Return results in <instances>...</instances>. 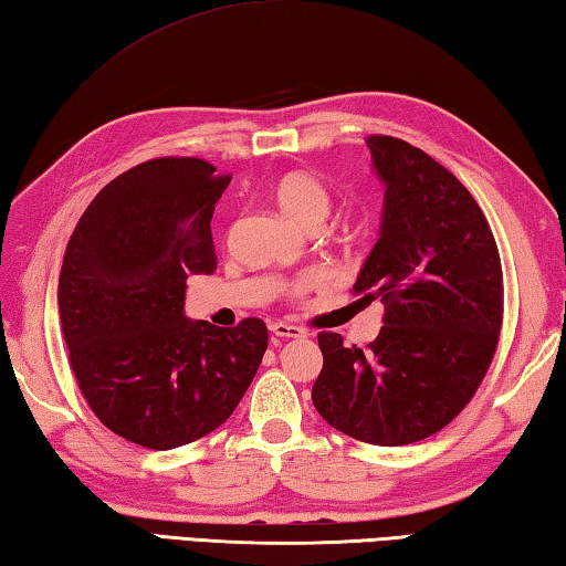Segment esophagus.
Instances as JSON below:
<instances>
[{"label": "esophagus", "mask_w": 566, "mask_h": 566, "mask_svg": "<svg viewBox=\"0 0 566 566\" xmlns=\"http://www.w3.org/2000/svg\"><path fill=\"white\" fill-rule=\"evenodd\" d=\"M270 332L274 336H280V338H304L306 336L302 326H294V324H286V322H272Z\"/></svg>", "instance_id": "1"}]
</instances>
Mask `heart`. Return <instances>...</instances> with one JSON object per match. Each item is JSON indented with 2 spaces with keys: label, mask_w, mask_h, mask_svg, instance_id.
Returning a JSON list of instances; mask_svg holds the SVG:
<instances>
[{
  "label": "heart",
  "mask_w": 566,
  "mask_h": 566,
  "mask_svg": "<svg viewBox=\"0 0 566 566\" xmlns=\"http://www.w3.org/2000/svg\"><path fill=\"white\" fill-rule=\"evenodd\" d=\"M272 200L276 205V210H280L292 224H296V228H304V224H310L314 220H324V214L328 212L326 185L310 170L284 172V176L272 185ZM332 276V272L318 266V270L306 272L300 280H294L290 284V294L302 296L316 290V286L326 284Z\"/></svg>",
  "instance_id": "heart-1"
}]
</instances>
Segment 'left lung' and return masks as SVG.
Masks as SVG:
<instances>
[{
  "label": "left lung",
  "instance_id": "obj_1",
  "mask_svg": "<svg viewBox=\"0 0 566 566\" xmlns=\"http://www.w3.org/2000/svg\"><path fill=\"white\" fill-rule=\"evenodd\" d=\"M384 182L381 234L354 284L384 304L366 348L322 332L312 388L328 426L371 446H408L446 428L475 396L502 326V266L480 205L420 148L371 136Z\"/></svg>",
  "mask_w": 566,
  "mask_h": 566
}]
</instances>
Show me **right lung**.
<instances>
[{"label": "right lung", "instance_id": "1", "mask_svg": "<svg viewBox=\"0 0 566 566\" xmlns=\"http://www.w3.org/2000/svg\"><path fill=\"white\" fill-rule=\"evenodd\" d=\"M230 176L200 158L120 172L81 214L59 274V314L81 394L113 433L172 450L212 433L266 352L262 318L185 316L188 276L214 272L210 220Z\"/></svg>", "mask_w": 566, "mask_h": 566}]
</instances>
